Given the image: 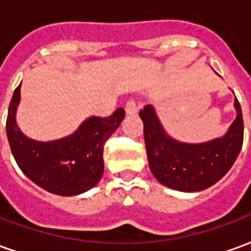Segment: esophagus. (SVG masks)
<instances>
[{
    "label": "esophagus",
    "instance_id": "esophagus-1",
    "mask_svg": "<svg viewBox=\"0 0 251 251\" xmlns=\"http://www.w3.org/2000/svg\"><path fill=\"white\" fill-rule=\"evenodd\" d=\"M137 110H138V107H137L134 99H129L125 103V111L127 114H136Z\"/></svg>",
    "mask_w": 251,
    "mask_h": 251
}]
</instances>
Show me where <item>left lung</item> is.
I'll use <instances>...</instances> for the list:
<instances>
[{"mask_svg":"<svg viewBox=\"0 0 251 251\" xmlns=\"http://www.w3.org/2000/svg\"><path fill=\"white\" fill-rule=\"evenodd\" d=\"M237 118L222 138L204 144H183L168 137L151 104L140 111L149 168L169 188L196 192L214 185L230 171L243 144V118L235 98Z\"/></svg>","mask_w":251,"mask_h":251,"instance_id":"left-lung-1","label":"left lung"}]
</instances>
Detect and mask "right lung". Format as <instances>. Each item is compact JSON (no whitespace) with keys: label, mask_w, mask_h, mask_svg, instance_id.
Returning <instances> with one entry per match:
<instances>
[{"label":"right lung","mask_w":251,"mask_h":251,"mask_svg":"<svg viewBox=\"0 0 251 251\" xmlns=\"http://www.w3.org/2000/svg\"><path fill=\"white\" fill-rule=\"evenodd\" d=\"M21 86V84H20ZM20 86L9 103L6 136L20 169L48 192L74 196L86 192L103 175V145L125 117L120 107L106 118L90 117L74 134L51 142L24 136L16 124Z\"/></svg>","instance_id":"obj_1"}]
</instances>
